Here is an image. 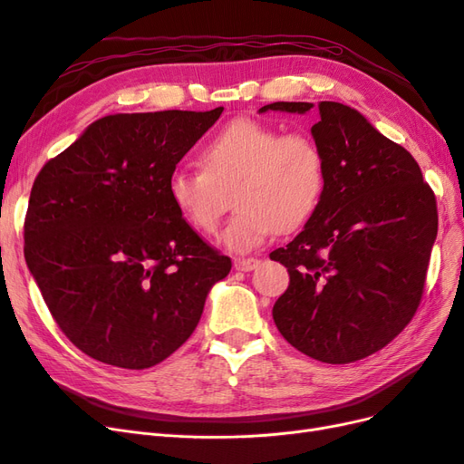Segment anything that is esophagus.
<instances>
[{"mask_svg":"<svg viewBox=\"0 0 464 464\" xmlns=\"http://www.w3.org/2000/svg\"><path fill=\"white\" fill-rule=\"evenodd\" d=\"M257 265H259V259H256V257H237V259H234L236 271L249 273V271H254Z\"/></svg>","mask_w":464,"mask_h":464,"instance_id":"esophagus-1","label":"esophagus"}]
</instances>
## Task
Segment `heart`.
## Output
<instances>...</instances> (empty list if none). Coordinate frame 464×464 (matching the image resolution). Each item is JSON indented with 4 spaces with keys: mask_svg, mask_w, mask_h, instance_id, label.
Wrapping results in <instances>:
<instances>
[{
    "mask_svg": "<svg viewBox=\"0 0 464 464\" xmlns=\"http://www.w3.org/2000/svg\"><path fill=\"white\" fill-rule=\"evenodd\" d=\"M236 215L222 234L234 254H247L280 230L314 215L325 189V160L314 139L251 118L224 125L199 152V168H178L166 193L178 217L201 234H217L227 195Z\"/></svg>",
    "mask_w": 464,
    "mask_h": 464,
    "instance_id": "1",
    "label": "heart"
}]
</instances>
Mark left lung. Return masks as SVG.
I'll list each match as a JSON object with an SVG mask.
<instances>
[{"label":"left lung","instance_id":"8db88e82","mask_svg":"<svg viewBox=\"0 0 464 464\" xmlns=\"http://www.w3.org/2000/svg\"><path fill=\"white\" fill-rule=\"evenodd\" d=\"M312 108L273 102L259 114ZM312 135L325 160V189L304 230L271 254L290 275L273 319L300 353L348 363L382 350L416 314L438 207L412 154L358 110L321 102Z\"/></svg>","mask_w":464,"mask_h":464}]
</instances>
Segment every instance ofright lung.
Masks as SVG:
<instances>
[{
  "mask_svg": "<svg viewBox=\"0 0 464 464\" xmlns=\"http://www.w3.org/2000/svg\"><path fill=\"white\" fill-rule=\"evenodd\" d=\"M222 110L104 116L36 176L24 259L55 323L87 356L157 366L189 339L210 288L230 273V259L166 193Z\"/></svg>",
  "mask_w": 464,
  "mask_h": 464,
  "instance_id": "right-lung-1",
  "label": "right lung"
}]
</instances>
